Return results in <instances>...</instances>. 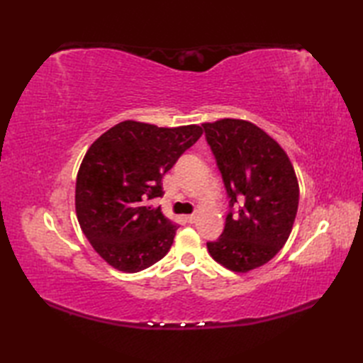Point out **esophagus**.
Segmentation results:
<instances>
[{"instance_id": "34e87169", "label": "esophagus", "mask_w": 363, "mask_h": 363, "mask_svg": "<svg viewBox=\"0 0 363 363\" xmlns=\"http://www.w3.org/2000/svg\"><path fill=\"white\" fill-rule=\"evenodd\" d=\"M196 213H191V215H186V221L187 223H195L196 221Z\"/></svg>"}]
</instances>
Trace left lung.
<instances>
[{"label": "left lung", "mask_w": 363, "mask_h": 363, "mask_svg": "<svg viewBox=\"0 0 363 363\" xmlns=\"http://www.w3.org/2000/svg\"><path fill=\"white\" fill-rule=\"evenodd\" d=\"M203 128L229 198L225 229L207 250L233 272H250L272 260L291 233L299 201L295 169L250 121L225 118Z\"/></svg>", "instance_id": "obj_1"}]
</instances>
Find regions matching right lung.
<instances>
[{"label":"right lung","instance_id":"1","mask_svg":"<svg viewBox=\"0 0 363 363\" xmlns=\"http://www.w3.org/2000/svg\"><path fill=\"white\" fill-rule=\"evenodd\" d=\"M201 134L196 125L157 128L128 120L91 143L76 177V215L107 264L137 273L172 248L177 226L148 201L164 195L162 177Z\"/></svg>","mask_w":363,"mask_h":363}]
</instances>
